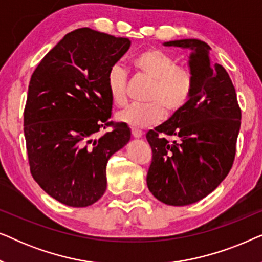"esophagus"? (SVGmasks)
Instances as JSON below:
<instances>
[{
  "label": "esophagus",
  "mask_w": 262,
  "mask_h": 262,
  "mask_svg": "<svg viewBox=\"0 0 262 262\" xmlns=\"http://www.w3.org/2000/svg\"><path fill=\"white\" fill-rule=\"evenodd\" d=\"M131 134L135 138H141L143 136V132L141 130H138V128H135V127L131 128Z\"/></svg>",
  "instance_id": "esophagus-1"
}]
</instances>
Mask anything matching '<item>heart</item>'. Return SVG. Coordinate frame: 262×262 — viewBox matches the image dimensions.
<instances>
[{
	"instance_id": "heart-1",
	"label": "heart",
	"mask_w": 262,
	"mask_h": 262,
	"mask_svg": "<svg viewBox=\"0 0 262 262\" xmlns=\"http://www.w3.org/2000/svg\"><path fill=\"white\" fill-rule=\"evenodd\" d=\"M135 74L150 81L143 105H132L117 114V119L135 127L159 123L163 114L178 113L191 99L195 75L191 68L177 66L174 57L159 49H146L131 60ZM107 91L114 106L127 102V74L119 66L110 68L106 76Z\"/></svg>"
}]
</instances>
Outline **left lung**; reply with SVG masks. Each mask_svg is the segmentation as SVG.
I'll list each match as a JSON object with an SVG mask.
<instances>
[{
    "label": "left lung",
    "instance_id": "left-lung-1",
    "mask_svg": "<svg viewBox=\"0 0 262 262\" xmlns=\"http://www.w3.org/2000/svg\"><path fill=\"white\" fill-rule=\"evenodd\" d=\"M193 52L195 85L184 108L146 134L152 150L146 184L167 205L185 206L205 198L230 171L241 126L235 87L221 64H211L210 46L198 39L164 42Z\"/></svg>",
    "mask_w": 262,
    "mask_h": 262
}]
</instances>
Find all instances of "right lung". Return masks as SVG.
Returning a JSON list of instances; mask_svg holds the SVG:
<instances>
[{
  "instance_id": "1",
  "label": "right lung",
  "mask_w": 262,
  "mask_h": 262,
  "mask_svg": "<svg viewBox=\"0 0 262 262\" xmlns=\"http://www.w3.org/2000/svg\"><path fill=\"white\" fill-rule=\"evenodd\" d=\"M130 40L77 28L49 51L31 76L24 132L31 174L52 198L85 207L107 187L110 157L130 141L125 123L111 120L106 76ZM111 130L99 138L101 128Z\"/></svg>"
}]
</instances>
